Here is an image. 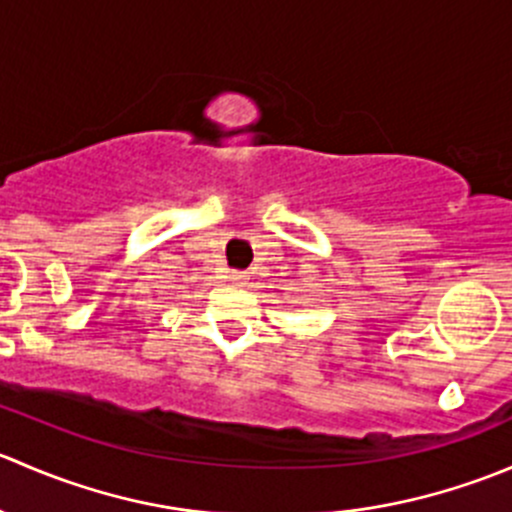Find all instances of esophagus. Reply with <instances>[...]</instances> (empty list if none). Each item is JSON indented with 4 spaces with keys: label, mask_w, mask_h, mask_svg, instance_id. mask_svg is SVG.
Returning a JSON list of instances; mask_svg holds the SVG:
<instances>
[{
    "label": "esophagus",
    "mask_w": 512,
    "mask_h": 512,
    "mask_svg": "<svg viewBox=\"0 0 512 512\" xmlns=\"http://www.w3.org/2000/svg\"><path fill=\"white\" fill-rule=\"evenodd\" d=\"M230 280H232V285H247L250 275H247V272H232Z\"/></svg>",
    "instance_id": "obj_1"
}]
</instances>
